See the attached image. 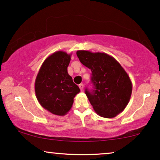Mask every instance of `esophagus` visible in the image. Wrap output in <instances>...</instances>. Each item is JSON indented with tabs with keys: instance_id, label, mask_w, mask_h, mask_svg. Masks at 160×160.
<instances>
[{
	"instance_id": "1",
	"label": "esophagus",
	"mask_w": 160,
	"mask_h": 160,
	"mask_svg": "<svg viewBox=\"0 0 160 160\" xmlns=\"http://www.w3.org/2000/svg\"><path fill=\"white\" fill-rule=\"evenodd\" d=\"M79 88H80V91H81V92H82V91H83V84L80 83V85H79Z\"/></svg>"
}]
</instances>
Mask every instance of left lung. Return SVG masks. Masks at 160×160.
<instances>
[{"mask_svg":"<svg viewBox=\"0 0 160 160\" xmlns=\"http://www.w3.org/2000/svg\"><path fill=\"white\" fill-rule=\"evenodd\" d=\"M77 55L92 70L95 89L85 92L95 112L105 118H114L123 112L130 100L132 82L120 62L104 52L79 50Z\"/></svg>","mask_w":160,"mask_h":160,"instance_id":"obj_1","label":"left lung"}]
</instances>
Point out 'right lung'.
Listing matches in <instances>:
<instances>
[{
  "instance_id": "right-lung-1",
  "label": "right lung",
  "mask_w": 160,
  "mask_h": 160,
  "mask_svg": "<svg viewBox=\"0 0 160 160\" xmlns=\"http://www.w3.org/2000/svg\"><path fill=\"white\" fill-rule=\"evenodd\" d=\"M71 56L62 51L54 52L44 60L35 79V94L40 106L58 116L69 112L80 92L68 74Z\"/></svg>"
}]
</instances>
